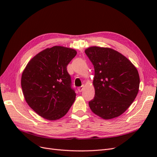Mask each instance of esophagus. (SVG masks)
Wrapping results in <instances>:
<instances>
[{
	"label": "esophagus",
	"instance_id": "obj_1",
	"mask_svg": "<svg viewBox=\"0 0 157 157\" xmlns=\"http://www.w3.org/2000/svg\"><path fill=\"white\" fill-rule=\"evenodd\" d=\"M83 89H84V86H80V87H78V92H81L82 90H83Z\"/></svg>",
	"mask_w": 157,
	"mask_h": 157
}]
</instances>
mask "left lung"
Instances as JSON below:
<instances>
[{
	"label": "left lung",
	"instance_id": "1",
	"mask_svg": "<svg viewBox=\"0 0 157 157\" xmlns=\"http://www.w3.org/2000/svg\"><path fill=\"white\" fill-rule=\"evenodd\" d=\"M85 53L95 71V96L88 103L90 109L105 120L119 117L138 93V71L124 56L112 48L91 46Z\"/></svg>",
	"mask_w": 157,
	"mask_h": 157
}]
</instances>
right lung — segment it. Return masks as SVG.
<instances>
[{
    "mask_svg": "<svg viewBox=\"0 0 157 157\" xmlns=\"http://www.w3.org/2000/svg\"><path fill=\"white\" fill-rule=\"evenodd\" d=\"M77 53L64 46L48 48L33 57L23 71L21 84L25 101L46 120L65 116L75 100L67 66Z\"/></svg>",
    "mask_w": 157,
    "mask_h": 157,
    "instance_id": "obj_1",
    "label": "right lung"
}]
</instances>
